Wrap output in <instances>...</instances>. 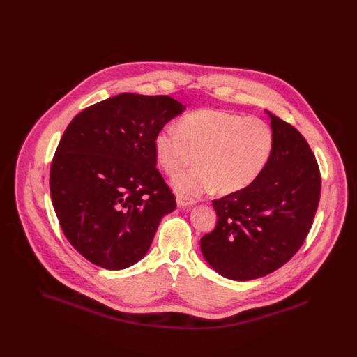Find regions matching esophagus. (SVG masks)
Returning <instances> with one entry per match:
<instances>
[{
    "label": "esophagus",
    "instance_id": "esophagus-1",
    "mask_svg": "<svg viewBox=\"0 0 357 357\" xmlns=\"http://www.w3.org/2000/svg\"><path fill=\"white\" fill-rule=\"evenodd\" d=\"M176 204H178L179 207H182V208H187V207H191V206L197 204V201L192 199V198H187L185 195L178 194L176 195Z\"/></svg>",
    "mask_w": 357,
    "mask_h": 357
}]
</instances>
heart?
<instances>
[{
    "label": "heart",
    "mask_w": 357,
    "mask_h": 357,
    "mask_svg": "<svg viewBox=\"0 0 357 357\" xmlns=\"http://www.w3.org/2000/svg\"><path fill=\"white\" fill-rule=\"evenodd\" d=\"M159 166L167 174L195 162V169L176 174L171 183L182 195L215 188L233 194L250 186L266 169L274 151V132L266 120L218 109H201L179 126L163 127L153 139Z\"/></svg>",
    "instance_id": "b5f03b06"
}]
</instances>
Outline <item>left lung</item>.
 Listing matches in <instances>:
<instances>
[{"mask_svg":"<svg viewBox=\"0 0 357 357\" xmlns=\"http://www.w3.org/2000/svg\"><path fill=\"white\" fill-rule=\"evenodd\" d=\"M266 112L274 132L271 162L250 186L213 201L217 226L201 239L208 265L236 281L285 265L304 243L320 201V170L305 137Z\"/></svg>","mask_w":357,"mask_h":357,"instance_id":"left-lung-1","label":"left lung"}]
</instances>
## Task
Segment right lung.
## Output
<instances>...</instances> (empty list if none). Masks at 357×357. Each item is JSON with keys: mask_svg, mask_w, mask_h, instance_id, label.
<instances>
[{"mask_svg": "<svg viewBox=\"0 0 357 357\" xmlns=\"http://www.w3.org/2000/svg\"><path fill=\"white\" fill-rule=\"evenodd\" d=\"M185 108L166 95L120 93L69 123L52 160V204L64 236L89 262L109 271L134 265L175 210L155 167L153 139Z\"/></svg>", "mask_w": 357, "mask_h": 357, "instance_id": "1", "label": "right lung"}]
</instances>
